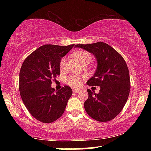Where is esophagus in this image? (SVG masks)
<instances>
[{
    "label": "esophagus",
    "instance_id": "esophagus-1",
    "mask_svg": "<svg viewBox=\"0 0 151 151\" xmlns=\"http://www.w3.org/2000/svg\"><path fill=\"white\" fill-rule=\"evenodd\" d=\"M79 91H80V90H79V89H73V92H74V93L79 92Z\"/></svg>",
    "mask_w": 151,
    "mask_h": 151
}]
</instances>
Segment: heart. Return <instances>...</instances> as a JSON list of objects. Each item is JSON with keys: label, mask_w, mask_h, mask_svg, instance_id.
I'll list each match as a JSON object with an SVG mask.
<instances>
[{"label": "heart", "mask_w": 151, "mask_h": 151, "mask_svg": "<svg viewBox=\"0 0 151 151\" xmlns=\"http://www.w3.org/2000/svg\"><path fill=\"white\" fill-rule=\"evenodd\" d=\"M74 57L77 59V60L79 61L81 65L84 63H89L91 60V55L90 54L89 52L86 51V50H78V51L75 52L74 53ZM66 63V59L65 58H62V60H60V69L62 70V69L65 68ZM83 79H84V77H81V76L78 75H71L67 78V81L69 84L72 86H79L81 85V84L82 83Z\"/></svg>", "instance_id": "heart-1"}]
</instances>
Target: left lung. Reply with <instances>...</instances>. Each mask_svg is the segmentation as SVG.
Wrapping results in <instances>:
<instances>
[{
	"label": "left lung",
	"mask_w": 151,
	"mask_h": 151,
	"mask_svg": "<svg viewBox=\"0 0 151 151\" xmlns=\"http://www.w3.org/2000/svg\"><path fill=\"white\" fill-rule=\"evenodd\" d=\"M75 47L93 54L97 61L96 70L86 84L99 86V93L87 89L89 97L84 102L86 113L101 122L112 120L125 106L131 89L125 60L113 47L103 42L76 45Z\"/></svg>",
	"instance_id": "left-lung-1"
}]
</instances>
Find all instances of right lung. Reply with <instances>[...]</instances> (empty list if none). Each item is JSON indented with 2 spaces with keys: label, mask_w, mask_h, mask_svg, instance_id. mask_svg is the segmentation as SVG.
I'll return each instance as SVG.
<instances>
[{
  "label": "right lung",
  "mask_w": 151,
  "mask_h": 151,
  "mask_svg": "<svg viewBox=\"0 0 151 151\" xmlns=\"http://www.w3.org/2000/svg\"><path fill=\"white\" fill-rule=\"evenodd\" d=\"M74 45H45L24 60L19 75V90L31 115L42 123H52L63 114L72 90L51 86L52 79L60 74V60Z\"/></svg>",
  "instance_id": "1"
}]
</instances>
